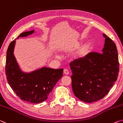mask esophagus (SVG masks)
Wrapping results in <instances>:
<instances>
[{
  "label": "esophagus",
  "instance_id": "1",
  "mask_svg": "<svg viewBox=\"0 0 123 123\" xmlns=\"http://www.w3.org/2000/svg\"><path fill=\"white\" fill-rule=\"evenodd\" d=\"M64 74H65V75H69V71H68V69H64Z\"/></svg>",
  "mask_w": 123,
  "mask_h": 123
}]
</instances>
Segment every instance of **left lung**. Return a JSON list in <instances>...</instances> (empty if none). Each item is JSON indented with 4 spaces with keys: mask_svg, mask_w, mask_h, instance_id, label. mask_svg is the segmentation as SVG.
<instances>
[{
    "mask_svg": "<svg viewBox=\"0 0 123 123\" xmlns=\"http://www.w3.org/2000/svg\"><path fill=\"white\" fill-rule=\"evenodd\" d=\"M102 53L90 52L70 63L72 88L81 101L90 103L104 98L117 80L119 63L116 44L106 34Z\"/></svg>",
    "mask_w": 123,
    "mask_h": 123,
    "instance_id": "1",
    "label": "left lung"
}]
</instances>
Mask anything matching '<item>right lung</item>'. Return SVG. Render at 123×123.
<instances>
[{
	"label": "right lung",
	"instance_id": "obj_1",
	"mask_svg": "<svg viewBox=\"0 0 123 123\" xmlns=\"http://www.w3.org/2000/svg\"><path fill=\"white\" fill-rule=\"evenodd\" d=\"M34 32V30L24 32L16 39ZM16 39L10 43L6 52L5 73L8 83L21 100L33 104L41 103L47 99L63 76V69L43 67L29 73L22 71L13 54Z\"/></svg>",
	"mask_w": 123,
	"mask_h": 123
}]
</instances>
